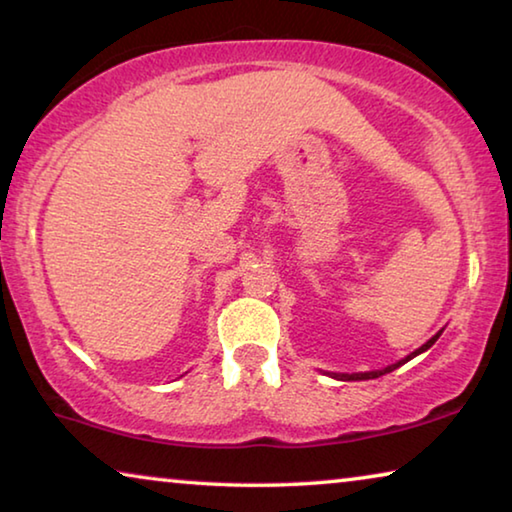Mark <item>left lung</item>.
I'll use <instances>...</instances> for the list:
<instances>
[{"instance_id":"obj_1","label":"left lung","mask_w":512,"mask_h":512,"mask_svg":"<svg viewBox=\"0 0 512 512\" xmlns=\"http://www.w3.org/2000/svg\"><path fill=\"white\" fill-rule=\"evenodd\" d=\"M443 334V332H438L436 336H431V339L422 345V348H418L415 352H411L409 357L406 359H402V361H397V363H393V366H388V368H384V370H370V372H352V375H341V372H332V377L334 379H341V381H359V379H377V377H381V375H386V372H393L395 368H400L402 363H406V361H411L413 357H418L420 352H424V350H429L433 343L438 341V336Z\"/></svg>"}]
</instances>
